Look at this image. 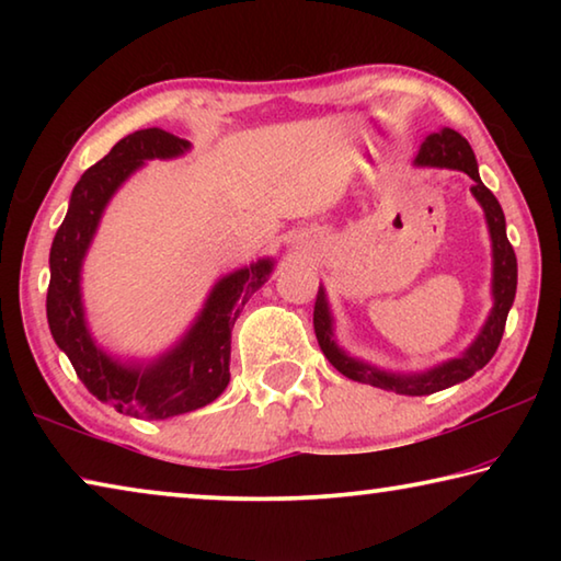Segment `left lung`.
Here are the masks:
<instances>
[{"mask_svg":"<svg viewBox=\"0 0 561 561\" xmlns=\"http://www.w3.org/2000/svg\"><path fill=\"white\" fill-rule=\"evenodd\" d=\"M417 165H431V168H453L468 173L474 185L470 187L474 201L482 205L485 210V220L490 227V240H492V311L485 321V327L472 341L470 348L465 351L462 356L445 360L440 366H433L423 374H391L381 371V368L368 366L364 360L348 356L346 351H341L334 341V319H331L329 301L324 287H319L317 304H314V331L317 341L329 364L336 368L339 374H344L351 381L368 383L376 388H383V391H396L403 396H431L435 391H443V388H450L460 381H468V378L480 371L488 360L495 356L500 346V339L505 334V321L510 314L512 301H515L517 291V257L515 250L507 240L505 230V213L497 203V197L490 193V190L482 185L480 173H478V160L468 140H465L458 130L443 128L438 133H431L428 138L423 140L421 150H417L415 158Z\"/></svg>","mask_w":561,"mask_h":561,"instance_id":"left-lung-1","label":"left lung"}]
</instances>
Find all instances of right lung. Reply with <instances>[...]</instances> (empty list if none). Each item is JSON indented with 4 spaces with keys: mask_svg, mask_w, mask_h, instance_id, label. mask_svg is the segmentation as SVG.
<instances>
[{
    "mask_svg": "<svg viewBox=\"0 0 561 561\" xmlns=\"http://www.w3.org/2000/svg\"><path fill=\"white\" fill-rule=\"evenodd\" d=\"M185 150H190L187 140L163 128L136 130L121 138L111 153L76 183L69 213L56 230L49 254L46 319L56 346L69 356L76 376L101 403H111L118 413L146 421L197 411L225 391L230 383L232 327L244 301L267 282L274 267L267 257L222 277L180 344L148 366L121 364L96 346L83 317L81 264L101 215L113 193L146 160L178 158Z\"/></svg>",
    "mask_w": 561,
    "mask_h": 561,
    "instance_id": "1",
    "label": "right lung"
}]
</instances>
